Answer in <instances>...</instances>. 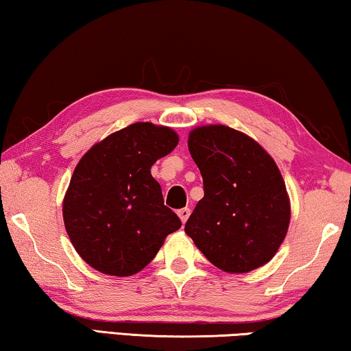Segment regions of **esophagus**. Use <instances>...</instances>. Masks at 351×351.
<instances>
[{"label":"esophagus","mask_w":351,"mask_h":351,"mask_svg":"<svg viewBox=\"0 0 351 351\" xmlns=\"http://www.w3.org/2000/svg\"><path fill=\"white\" fill-rule=\"evenodd\" d=\"M190 213H191V210L190 208H180L179 212H177V215H179V218L182 219V223L185 224L186 223V219L190 218Z\"/></svg>","instance_id":"1"}]
</instances>
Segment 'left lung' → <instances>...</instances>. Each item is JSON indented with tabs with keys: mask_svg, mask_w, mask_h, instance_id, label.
Returning <instances> with one entry per match:
<instances>
[{
	"mask_svg": "<svg viewBox=\"0 0 351 351\" xmlns=\"http://www.w3.org/2000/svg\"><path fill=\"white\" fill-rule=\"evenodd\" d=\"M188 149L204 197L185 224L215 267L247 273L265 265L285 239L290 202L274 160L254 139L226 125L194 128Z\"/></svg>",
	"mask_w": 351,
	"mask_h": 351,
	"instance_id": "obj_1",
	"label": "left lung"
}]
</instances>
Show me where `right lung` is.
Returning <instances> with one entry per match:
<instances>
[{"label": "right lung", "instance_id": "add662e5", "mask_svg": "<svg viewBox=\"0 0 351 351\" xmlns=\"http://www.w3.org/2000/svg\"><path fill=\"white\" fill-rule=\"evenodd\" d=\"M179 136L168 127L132 123L93 145L64 197L69 239L84 262L111 276H132L152 262L182 221L165 206L150 174Z\"/></svg>", "mask_w": 351, "mask_h": 351}]
</instances>
